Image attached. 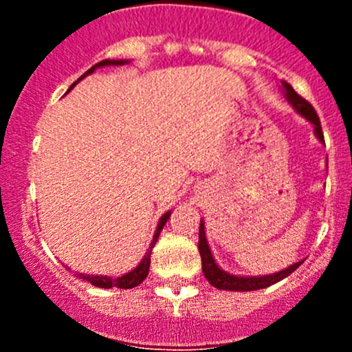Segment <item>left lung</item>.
I'll return each instance as SVG.
<instances>
[{
  "label": "left lung",
  "instance_id": "obj_1",
  "mask_svg": "<svg viewBox=\"0 0 352 352\" xmlns=\"http://www.w3.org/2000/svg\"><path fill=\"white\" fill-rule=\"evenodd\" d=\"M282 88H284L285 98L292 104V107L296 109L298 113L301 116H305L307 120L310 121L314 125V130H316V135L321 141H324V135H322V129H321V120L317 116L316 109L312 107L309 100H305L303 96L298 95L292 86L285 80H282ZM199 254H201V261H203V273L204 276L208 278L213 287L217 289H226V291H256V289H264L270 287V285L276 284L278 280L285 278V276L291 275L294 270H298L303 264V261L300 263H294L289 268L282 270L278 273H273V275H264V276H236V275H229V273L222 272V270L214 264L213 256H211L210 247L206 243V234H204V223L201 222L199 226Z\"/></svg>",
  "mask_w": 352,
  "mask_h": 352
}]
</instances>
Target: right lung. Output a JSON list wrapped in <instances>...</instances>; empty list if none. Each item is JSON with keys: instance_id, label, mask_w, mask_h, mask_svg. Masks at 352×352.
Instances as JSON below:
<instances>
[{"instance_id": "right-lung-1", "label": "right lung", "mask_w": 352, "mask_h": 352, "mask_svg": "<svg viewBox=\"0 0 352 352\" xmlns=\"http://www.w3.org/2000/svg\"><path fill=\"white\" fill-rule=\"evenodd\" d=\"M123 63H125V61L104 60V61H100V63H96L95 67L89 68V70L86 72V76H88V74H91V72L95 70L96 67H105V65H123ZM72 86H76V82L72 84ZM72 86H70V89H72ZM169 217H170V213H166L160 219V222H158V227H157V232H155L153 241H151V247H149L148 254H146L144 259L141 261V264H139L138 268L133 270V272L126 273V275H123V276H118V278H109V276H98V275H82L84 280H88L89 284L96 285V287H104V289H111V287L132 289V287H138V285L141 284L142 280H144L146 276H148L149 263H151V259H149V256H151V248H153L155 243H157L158 234H160V231L164 229V226H166V222H167V219H169Z\"/></svg>"}]
</instances>
